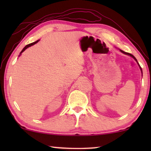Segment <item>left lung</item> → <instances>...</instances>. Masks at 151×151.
I'll return each instance as SVG.
<instances>
[{
    "mask_svg": "<svg viewBox=\"0 0 151 151\" xmlns=\"http://www.w3.org/2000/svg\"><path fill=\"white\" fill-rule=\"evenodd\" d=\"M119 51H120L122 53H124V54H126V55H130V56H131V57H132V58H134V60H135V61H136V62H137V59H136V58H135V56H134V55H132V54H131V53H129L125 52V51H122V50H120V49H119ZM137 64H138V65H139V63H137ZM139 68H140V69H141V71H142V68H141V67H140V66H139Z\"/></svg>",
    "mask_w": 151,
    "mask_h": 151,
    "instance_id": "left-lung-1",
    "label": "left lung"
}]
</instances>
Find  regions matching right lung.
<instances>
[{"label": "right lung", "mask_w": 151, "mask_h": 151, "mask_svg": "<svg viewBox=\"0 0 151 151\" xmlns=\"http://www.w3.org/2000/svg\"><path fill=\"white\" fill-rule=\"evenodd\" d=\"M38 41H39V40H37V41H36V42H32V43H30V44H29V45H26V46H25V47H24V48H23V49H22V50L21 51V52H20V55H21V53H22V52H23V51H24V50H25V49H27V48H28V47H31V46H32V45H35V44H36V43H37V42H38Z\"/></svg>", "instance_id": "right-lung-1"}]
</instances>
